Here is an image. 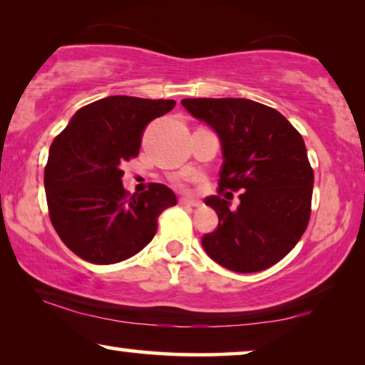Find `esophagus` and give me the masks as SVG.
Listing matches in <instances>:
<instances>
[{"label":"esophagus","mask_w":365,"mask_h":365,"mask_svg":"<svg viewBox=\"0 0 365 365\" xmlns=\"http://www.w3.org/2000/svg\"><path fill=\"white\" fill-rule=\"evenodd\" d=\"M179 202H181L182 206H187V207H199V206H201V202H199V201H194V199H187V197H182Z\"/></svg>","instance_id":"obj_1"}]
</instances>
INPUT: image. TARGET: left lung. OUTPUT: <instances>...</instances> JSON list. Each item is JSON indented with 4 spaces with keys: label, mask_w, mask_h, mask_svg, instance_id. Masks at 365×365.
<instances>
[{
    "label": "left lung",
    "mask_w": 365,
    "mask_h": 365,
    "mask_svg": "<svg viewBox=\"0 0 365 365\" xmlns=\"http://www.w3.org/2000/svg\"><path fill=\"white\" fill-rule=\"evenodd\" d=\"M182 106L217 133L221 191H242L237 209L204 199L219 226L204 234L207 256L234 272H259L292 251L311 217L314 171L304 139L281 113L244 98H191Z\"/></svg>",
    "instance_id": "obj_1"
}]
</instances>
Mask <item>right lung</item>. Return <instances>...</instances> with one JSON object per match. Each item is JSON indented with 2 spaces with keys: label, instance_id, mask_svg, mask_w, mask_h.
Segmentation results:
<instances>
[{
  "label": "right lung",
  "instance_id": "obj_1",
  "mask_svg": "<svg viewBox=\"0 0 365 365\" xmlns=\"http://www.w3.org/2000/svg\"><path fill=\"white\" fill-rule=\"evenodd\" d=\"M174 106V99L108 96L83 106L54 138L44 168L49 219L84 261L114 264L138 254L156 234L161 212L178 204L164 184L129 197L121 181L144 128Z\"/></svg>",
  "mask_w": 365,
  "mask_h": 365
}]
</instances>
